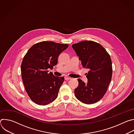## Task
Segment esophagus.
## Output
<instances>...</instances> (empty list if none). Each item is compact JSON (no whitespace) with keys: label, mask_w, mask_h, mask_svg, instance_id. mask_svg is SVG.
I'll list each match as a JSON object with an SVG mask.
<instances>
[{"label":"esophagus","mask_w":134,"mask_h":134,"mask_svg":"<svg viewBox=\"0 0 134 134\" xmlns=\"http://www.w3.org/2000/svg\"><path fill=\"white\" fill-rule=\"evenodd\" d=\"M71 78H70V77H65V80H66V81H68V80H71Z\"/></svg>","instance_id":"esophagus-1"}]
</instances>
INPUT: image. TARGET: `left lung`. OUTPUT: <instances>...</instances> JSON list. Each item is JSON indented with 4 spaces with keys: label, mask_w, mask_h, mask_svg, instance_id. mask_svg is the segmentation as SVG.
<instances>
[{
    "label": "left lung",
    "mask_w": 134,
    "mask_h": 134,
    "mask_svg": "<svg viewBox=\"0 0 134 134\" xmlns=\"http://www.w3.org/2000/svg\"><path fill=\"white\" fill-rule=\"evenodd\" d=\"M86 73L85 84L78 79V87L74 90L76 98L85 104L100 101L106 93L111 81L112 61L109 54L99 43L93 41H83L72 45Z\"/></svg>",
    "instance_id": "1"
}]
</instances>
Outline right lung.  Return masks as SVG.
<instances>
[{
    "label": "right lung",
    "instance_id": "obj_1",
    "mask_svg": "<svg viewBox=\"0 0 134 134\" xmlns=\"http://www.w3.org/2000/svg\"><path fill=\"white\" fill-rule=\"evenodd\" d=\"M67 44L42 41L32 46L21 64L22 81L31 100L41 105H47L58 97L64 77L49 72L58 63L59 54L68 47Z\"/></svg>",
    "mask_w": 134,
    "mask_h": 134
}]
</instances>
